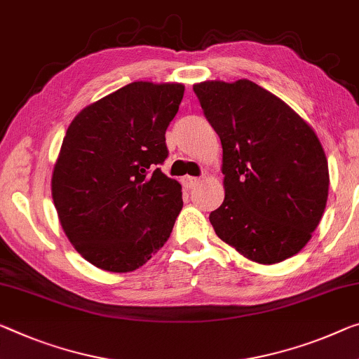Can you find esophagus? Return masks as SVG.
I'll list each match as a JSON object with an SVG mask.
<instances>
[{"label": "esophagus", "instance_id": "1", "mask_svg": "<svg viewBox=\"0 0 359 359\" xmlns=\"http://www.w3.org/2000/svg\"><path fill=\"white\" fill-rule=\"evenodd\" d=\"M198 178H194V176H184L183 178V184L184 187H187V189H192V187H196L198 184Z\"/></svg>", "mask_w": 359, "mask_h": 359}]
</instances>
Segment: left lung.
Listing matches in <instances>:
<instances>
[{
  "label": "left lung",
  "mask_w": 359,
  "mask_h": 359,
  "mask_svg": "<svg viewBox=\"0 0 359 359\" xmlns=\"http://www.w3.org/2000/svg\"><path fill=\"white\" fill-rule=\"evenodd\" d=\"M223 147L224 201L210 213L226 244L262 264L294 257L326 208L329 168L316 133L250 80L194 85Z\"/></svg>",
  "instance_id": "8db88e82"
}]
</instances>
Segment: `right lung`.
<instances>
[{
    "instance_id": "1",
    "label": "right lung",
    "mask_w": 359,
    "mask_h": 359,
    "mask_svg": "<svg viewBox=\"0 0 359 359\" xmlns=\"http://www.w3.org/2000/svg\"><path fill=\"white\" fill-rule=\"evenodd\" d=\"M183 95L181 83L135 81L72 120L51 192L65 236L96 268L135 271L172 234L183 194L158 165Z\"/></svg>"
}]
</instances>
